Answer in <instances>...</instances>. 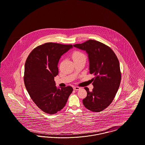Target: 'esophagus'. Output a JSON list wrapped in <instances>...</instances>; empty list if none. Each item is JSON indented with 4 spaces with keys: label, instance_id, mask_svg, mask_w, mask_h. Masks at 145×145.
Segmentation results:
<instances>
[{
    "label": "esophagus",
    "instance_id": "esophagus-1",
    "mask_svg": "<svg viewBox=\"0 0 145 145\" xmlns=\"http://www.w3.org/2000/svg\"><path fill=\"white\" fill-rule=\"evenodd\" d=\"M73 89L76 91H78V90H79L80 89V88L78 87V86H75L73 88Z\"/></svg>",
    "mask_w": 145,
    "mask_h": 145
}]
</instances>
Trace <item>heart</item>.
I'll return each instance as SVG.
<instances>
[{
    "mask_svg": "<svg viewBox=\"0 0 145 145\" xmlns=\"http://www.w3.org/2000/svg\"><path fill=\"white\" fill-rule=\"evenodd\" d=\"M72 59L73 61H76V60H79L82 59H86L85 55L83 53V52L80 51H75L72 54Z\"/></svg>",
    "mask_w": 145,
    "mask_h": 145,
    "instance_id": "1",
    "label": "heart"
}]
</instances>
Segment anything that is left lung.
<instances>
[{
    "label": "left lung",
    "mask_w": 145,
    "mask_h": 145,
    "mask_svg": "<svg viewBox=\"0 0 145 145\" xmlns=\"http://www.w3.org/2000/svg\"><path fill=\"white\" fill-rule=\"evenodd\" d=\"M74 47L86 50L90 62V73L94 88L90 92L87 87V96L84 105L89 110L100 112L106 109L114 100L121 80L120 63L117 56L108 46L96 40H89Z\"/></svg>",
    "instance_id": "left-lung-1"
}]
</instances>
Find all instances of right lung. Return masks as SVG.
<instances>
[{
	"label": "right lung",
	"instance_id": "obj_1",
	"mask_svg": "<svg viewBox=\"0 0 145 145\" xmlns=\"http://www.w3.org/2000/svg\"><path fill=\"white\" fill-rule=\"evenodd\" d=\"M71 48L72 44L46 43L35 48L26 60L25 86L35 104L47 114L61 110L73 90L70 86L57 89L54 81L61 56Z\"/></svg>",
	"mask_w": 145,
	"mask_h": 145
}]
</instances>
